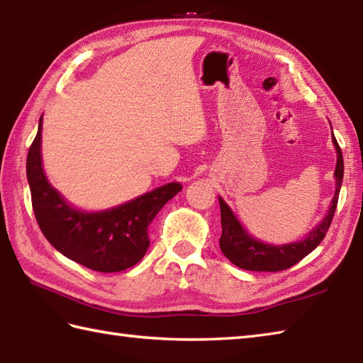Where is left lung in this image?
I'll return each instance as SVG.
<instances>
[{
	"label": "left lung",
	"mask_w": 363,
	"mask_h": 363,
	"mask_svg": "<svg viewBox=\"0 0 363 363\" xmlns=\"http://www.w3.org/2000/svg\"><path fill=\"white\" fill-rule=\"evenodd\" d=\"M333 142L337 150V165H335V194L330 203L326 217L321 220L320 225L315 226L306 238L299 242H293L289 245H269L257 240L246 233L240 221L235 218L234 212L230 207L218 198L220 209H221V237H220V248L223 254L233 262L234 265L250 272H282L293 267L301 259H304L307 254H311L325 238L328 229L333 223L334 213L337 209L338 194H340L342 181H343V154L340 146H338L334 133Z\"/></svg>",
	"instance_id": "8db88e82"
}]
</instances>
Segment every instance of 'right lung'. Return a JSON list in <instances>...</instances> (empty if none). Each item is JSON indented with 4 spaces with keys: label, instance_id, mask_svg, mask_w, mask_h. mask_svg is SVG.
<instances>
[{
    "label": "right lung",
    "instance_id": "add662e5",
    "mask_svg": "<svg viewBox=\"0 0 363 363\" xmlns=\"http://www.w3.org/2000/svg\"><path fill=\"white\" fill-rule=\"evenodd\" d=\"M42 118L26 159V176L38 228L65 257L94 272L115 273L134 267L150 246L148 226L179 182H169L133 201L101 212H82L68 204L48 182L42 167Z\"/></svg>",
    "mask_w": 363,
    "mask_h": 363
}]
</instances>
